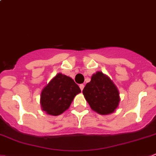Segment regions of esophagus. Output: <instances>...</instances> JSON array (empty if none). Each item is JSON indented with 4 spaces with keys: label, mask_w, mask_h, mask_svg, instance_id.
Returning <instances> with one entry per match:
<instances>
[{
    "label": "esophagus",
    "mask_w": 156,
    "mask_h": 156,
    "mask_svg": "<svg viewBox=\"0 0 156 156\" xmlns=\"http://www.w3.org/2000/svg\"><path fill=\"white\" fill-rule=\"evenodd\" d=\"M80 88L81 90H83V88H84L83 84H80Z\"/></svg>",
    "instance_id": "34e87169"
}]
</instances>
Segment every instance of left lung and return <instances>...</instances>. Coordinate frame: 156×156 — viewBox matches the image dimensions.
I'll use <instances>...</instances> for the list:
<instances>
[{"label": "left lung", "instance_id": "left-lung-1", "mask_svg": "<svg viewBox=\"0 0 156 156\" xmlns=\"http://www.w3.org/2000/svg\"><path fill=\"white\" fill-rule=\"evenodd\" d=\"M84 98L91 109L102 115L112 114L120 103L119 91L106 74L98 71L83 90Z\"/></svg>", "mask_w": 156, "mask_h": 156}]
</instances>
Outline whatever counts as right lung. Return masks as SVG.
I'll use <instances>...</instances> for the list:
<instances>
[{
    "label": "right lung",
    "instance_id": "obj_1",
    "mask_svg": "<svg viewBox=\"0 0 156 156\" xmlns=\"http://www.w3.org/2000/svg\"><path fill=\"white\" fill-rule=\"evenodd\" d=\"M80 92L79 86L71 77L58 73L41 92V108L47 114L58 116L69 109L74 98Z\"/></svg>",
    "mask_w": 156,
    "mask_h": 156
}]
</instances>
